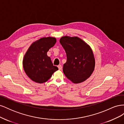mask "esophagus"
<instances>
[{
  "instance_id": "34e87169",
  "label": "esophagus",
  "mask_w": 124,
  "mask_h": 124,
  "mask_svg": "<svg viewBox=\"0 0 124 124\" xmlns=\"http://www.w3.org/2000/svg\"><path fill=\"white\" fill-rule=\"evenodd\" d=\"M58 69L59 70H62V66L61 65H59L58 66Z\"/></svg>"
}]
</instances>
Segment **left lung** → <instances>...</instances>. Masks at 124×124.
<instances>
[{
	"label": "left lung",
	"mask_w": 124,
	"mask_h": 124,
	"mask_svg": "<svg viewBox=\"0 0 124 124\" xmlns=\"http://www.w3.org/2000/svg\"><path fill=\"white\" fill-rule=\"evenodd\" d=\"M60 43L67 55L63 72L74 83H79L91 76L95 68V58L92 50L85 42L77 37H62Z\"/></svg>",
	"instance_id": "left-lung-1"
}]
</instances>
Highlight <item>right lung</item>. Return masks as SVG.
<instances>
[{
    "label": "right lung",
    "instance_id": "1",
    "mask_svg": "<svg viewBox=\"0 0 124 124\" xmlns=\"http://www.w3.org/2000/svg\"><path fill=\"white\" fill-rule=\"evenodd\" d=\"M56 42L53 37L42 38L33 42L24 56L23 68L29 78L35 82H46L58 68L53 65L47 52Z\"/></svg>",
    "mask_w": 124,
    "mask_h": 124
}]
</instances>
